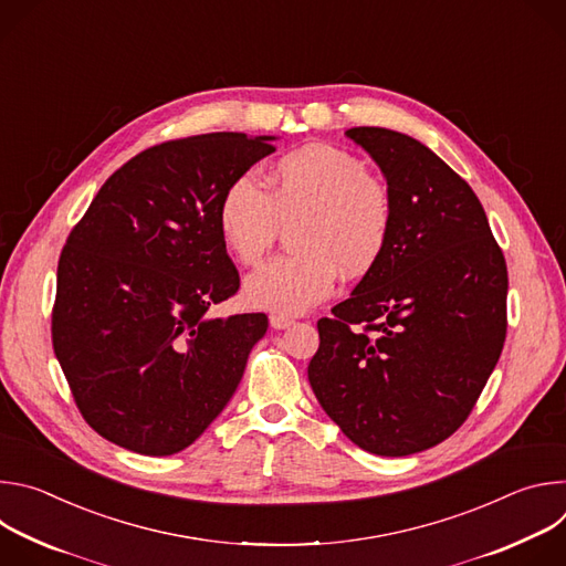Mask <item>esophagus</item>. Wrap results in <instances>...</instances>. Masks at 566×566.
Returning <instances> with one entry per match:
<instances>
[{
  "label": "esophagus",
  "instance_id": "1",
  "mask_svg": "<svg viewBox=\"0 0 566 566\" xmlns=\"http://www.w3.org/2000/svg\"><path fill=\"white\" fill-rule=\"evenodd\" d=\"M293 325V319L286 317V315H271V327L275 332H282V329H289Z\"/></svg>",
  "mask_w": 566,
  "mask_h": 566
}]
</instances>
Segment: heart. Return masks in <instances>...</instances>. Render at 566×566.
Returning a JSON list of instances; mask_svg holds the SVG:
<instances>
[{
    "mask_svg": "<svg viewBox=\"0 0 566 566\" xmlns=\"http://www.w3.org/2000/svg\"><path fill=\"white\" fill-rule=\"evenodd\" d=\"M262 184L234 177L217 208L226 249L244 264H258L282 226L293 230L295 255L275 258L244 282L251 306L277 315H300L325 302L338 269L367 273L385 253L391 230V197L367 175L363 160L336 145L313 143L282 156Z\"/></svg>",
    "mask_w": 566,
    "mask_h": 566,
    "instance_id": "1",
    "label": "heart"
}]
</instances>
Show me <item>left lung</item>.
Instances as JSON below:
<instances>
[{
    "label": "left lung",
    "instance_id": "obj_1",
    "mask_svg": "<svg viewBox=\"0 0 566 566\" xmlns=\"http://www.w3.org/2000/svg\"><path fill=\"white\" fill-rule=\"evenodd\" d=\"M391 197L385 253L317 319L308 382L358 448L406 457L470 415L506 338L509 273L472 188L421 140L385 127L345 132Z\"/></svg>",
    "mask_w": 566,
    "mask_h": 566
}]
</instances>
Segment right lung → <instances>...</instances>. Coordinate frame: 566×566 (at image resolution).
<instances>
[{
  "label": "right lung",
  "mask_w": 566,
  "mask_h": 566,
  "mask_svg": "<svg viewBox=\"0 0 566 566\" xmlns=\"http://www.w3.org/2000/svg\"><path fill=\"white\" fill-rule=\"evenodd\" d=\"M275 136L214 132L116 170L57 264L53 349L85 421L147 457L195 443L232 398L269 317H210L239 289L217 208Z\"/></svg>",
  "instance_id": "add662e5"
}]
</instances>
